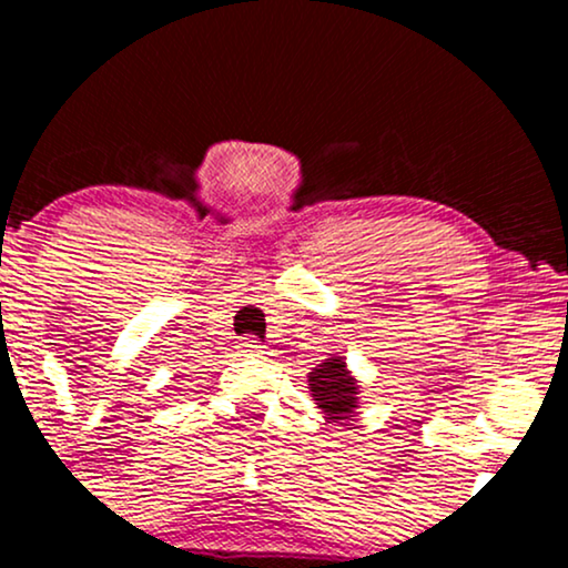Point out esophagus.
<instances>
[{
  "label": "esophagus",
  "mask_w": 568,
  "mask_h": 568,
  "mask_svg": "<svg viewBox=\"0 0 568 568\" xmlns=\"http://www.w3.org/2000/svg\"><path fill=\"white\" fill-rule=\"evenodd\" d=\"M240 352H243L245 357H264L266 347L262 342H256V338H245V342L240 344Z\"/></svg>",
  "instance_id": "34e87169"
}]
</instances>
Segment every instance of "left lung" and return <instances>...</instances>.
Returning a JSON list of instances; mask_svg holds the SVG:
<instances>
[{
  "instance_id": "left-lung-1",
  "label": "left lung",
  "mask_w": 568,
  "mask_h": 568,
  "mask_svg": "<svg viewBox=\"0 0 568 568\" xmlns=\"http://www.w3.org/2000/svg\"><path fill=\"white\" fill-rule=\"evenodd\" d=\"M310 389L328 419H349L355 414L357 384L342 357H331L310 374Z\"/></svg>"
}]
</instances>
